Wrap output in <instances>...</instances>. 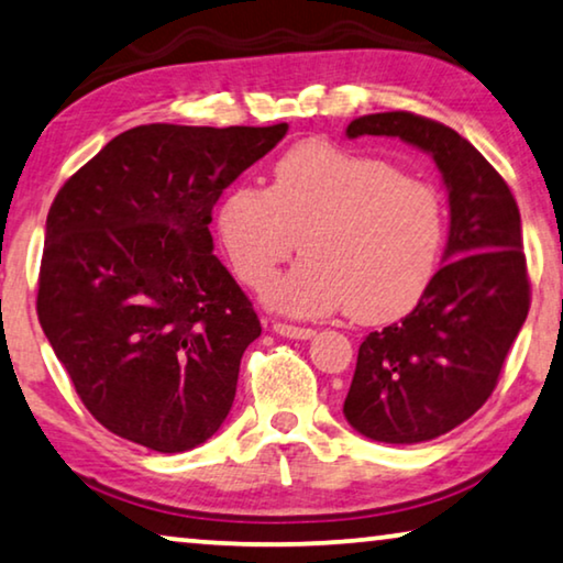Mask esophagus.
<instances>
[{
  "label": "esophagus",
  "instance_id": "esophagus-1",
  "mask_svg": "<svg viewBox=\"0 0 563 563\" xmlns=\"http://www.w3.org/2000/svg\"><path fill=\"white\" fill-rule=\"evenodd\" d=\"M273 331L275 334L288 336V339H311L316 334V331L308 327H292V323H280V321L273 323Z\"/></svg>",
  "mask_w": 563,
  "mask_h": 563
}]
</instances>
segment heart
I'll return each mask as SVG.
<instances>
[{"instance_id":"1","label":"heart","mask_w":563,"mask_h":563,"mask_svg":"<svg viewBox=\"0 0 563 563\" xmlns=\"http://www.w3.org/2000/svg\"><path fill=\"white\" fill-rule=\"evenodd\" d=\"M236 278L260 288L298 247L306 257L267 288L285 313L346 308L379 323L418 303L437 273L443 203L437 186L377 155L300 140L273 165L271 188L240 184L217 213Z\"/></svg>"}]
</instances>
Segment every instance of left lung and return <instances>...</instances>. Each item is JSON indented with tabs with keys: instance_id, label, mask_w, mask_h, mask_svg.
Here are the masks:
<instances>
[{
	"instance_id": "obj_1",
	"label": "left lung",
	"mask_w": 563,
	"mask_h": 563,
	"mask_svg": "<svg viewBox=\"0 0 563 563\" xmlns=\"http://www.w3.org/2000/svg\"><path fill=\"white\" fill-rule=\"evenodd\" d=\"M400 137L429 153L449 194L443 267L413 311L360 344L344 418L362 437L421 443L493 395L530 306L520 211L508 184L451 126L410 112L364 114L346 137Z\"/></svg>"
}]
</instances>
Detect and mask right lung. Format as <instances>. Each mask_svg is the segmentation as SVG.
<instances>
[{
	"label": "right lung",
	"instance_id": "1",
	"mask_svg": "<svg viewBox=\"0 0 563 563\" xmlns=\"http://www.w3.org/2000/svg\"><path fill=\"white\" fill-rule=\"evenodd\" d=\"M285 132L142 124L55 196L37 319L78 398L117 437L178 454L229 416L263 327L213 255L211 209Z\"/></svg>",
	"mask_w": 563,
	"mask_h": 563
}]
</instances>
